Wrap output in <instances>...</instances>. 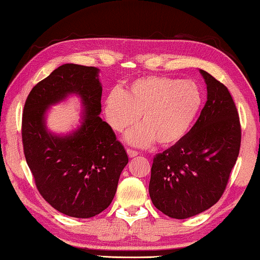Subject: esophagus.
I'll return each mask as SVG.
<instances>
[{
	"label": "esophagus",
	"instance_id": "obj_1",
	"mask_svg": "<svg viewBox=\"0 0 260 260\" xmlns=\"http://www.w3.org/2000/svg\"><path fill=\"white\" fill-rule=\"evenodd\" d=\"M127 154H128L131 158H133V157H135V156L139 155V152L137 150H133V149H127Z\"/></svg>",
	"mask_w": 260,
	"mask_h": 260
}]
</instances>
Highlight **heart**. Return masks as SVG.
Instances as JSON below:
<instances>
[{"instance_id":"heart-1","label":"heart","mask_w":260,"mask_h":260,"mask_svg":"<svg viewBox=\"0 0 260 260\" xmlns=\"http://www.w3.org/2000/svg\"><path fill=\"white\" fill-rule=\"evenodd\" d=\"M203 105V92L194 81L148 75L131 82L126 92L113 89L106 96L104 113L115 132L137 125L142 127L127 135L134 146L155 141L168 147L179 142L188 133Z\"/></svg>"}]
</instances>
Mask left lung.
Instances as JSON below:
<instances>
[{"label":"left lung","mask_w":260,"mask_h":260,"mask_svg":"<svg viewBox=\"0 0 260 260\" xmlns=\"http://www.w3.org/2000/svg\"><path fill=\"white\" fill-rule=\"evenodd\" d=\"M207 102L188 133L157 154L149 194L156 208L187 219L215 205L223 194L241 148V122L228 88L200 69Z\"/></svg>","instance_id":"1"}]
</instances>
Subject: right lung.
Masks as SVG:
<instances>
[{"label":"right lung","mask_w":260,"mask_h":260,"mask_svg":"<svg viewBox=\"0 0 260 260\" xmlns=\"http://www.w3.org/2000/svg\"><path fill=\"white\" fill-rule=\"evenodd\" d=\"M98 69L66 63L37 83L26 98L22 118L24 155L41 197L64 215L88 219L112 203L119 177L128 163L125 148L103 121ZM76 93L85 117L74 134L47 132L48 106Z\"/></svg>","instance_id":"right-lung-1"}]
</instances>
